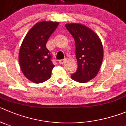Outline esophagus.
I'll return each instance as SVG.
<instances>
[{
  "instance_id": "34e87169",
  "label": "esophagus",
  "mask_w": 126,
  "mask_h": 126,
  "mask_svg": "<svg viewBox=\"0 0 126 126\" xmlns=\"http://www.w3.org/2000/svg\"><path fill=\"white\" fill-rule=\"evenodd\" d=\"M66 59H64V60H60L59 61V63L60 64H63V63H64V62H66Z\"/></svg>"
}]
</instances>
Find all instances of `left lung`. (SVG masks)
Here are the masks:
<instances>
[{"instance_id": "left-lung-1", "label": "left lung", "mask_w": 126, "mask_h": 126, "mask_svg": "<svg viewBox=\"0 0 126 126\" xmlns=\"http://www.w3.org/2000/svg\"><path fill=\"white\" fill-rule=\"evenodd\" d=\"M66 28L73 36L76 45L78 70L71 76L79 83L93 79L100 70L104 51L100 38L96 33L81 23H67Z\"/></svg>"}]
</instances>
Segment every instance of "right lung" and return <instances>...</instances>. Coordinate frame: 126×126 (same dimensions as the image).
Instances as JSON below:
<instances>
[{
  "instance_id": "right-lung-1",
  "label": "right lung",
  "mask_w": 126,
  "mask_h": 126,
  "mask_svg": "<svg viewBox=\"0 0 126 126\" xmlns=\"http://www.w3.org/2000/svg\"><path fill=\"white\" fill-rule=\"evenodd\" d=\"M58 24L52 21L38 22L22 42L18 54L20 66L24 76L33 83H43L51 77L55 65L46 44Z\"/></svg>"
}]
</instances>
